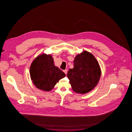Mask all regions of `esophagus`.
Segmentation results:
<instances>
[{
	"mask_svg": "<svg viewBox=\"0 0 132 132\" xmlns=\"http://www.w3.org/2000/svg\"><path fill=\"white\" fill-rule=\"evenodd\" d=\"M67 71H68V70H67V69H66V70H64V71H63V72L65 73V74L66 75L67 74Z\"/></svg>",
	"mask_w": 132,
	"mask_h": 132,
	"instance_id": "esophagus-1",
	"label": "esophagus"
}]
</instances>
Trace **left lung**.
Here are the masks:
<instances>
[{"mask_svg": "<svg viewBox=\"0 0 132 132\" xmlns=\"http://www.w3.org/2000/svg\"><path fill=\"white\" fill-rule=\"evenodd\" d=\"M74 64V68L69 69L67 75L73 90L78 94L88 93L99 82V64L94 56L86 51L76 56Z\"/></svg>", "mask_w": 132, "mask_h": 132, "instance_id": "1", "label": "left lung"}]
</instances>
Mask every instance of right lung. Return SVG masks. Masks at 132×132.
<instances>
[{
  "label": "right lung",
  "mask_w": 132,
  "mask_h": 132,
  "mask_svg": "<svg viewBox=\"0 0 132 132\" xmlns=\"http://www.w3.org/2000/svg\"><path fill=\"white\" fill-rule=\"evenodd\" d=\"M53 58L50 55L43 54L37 57L32 62L30 76L34 85L46 92L50 91L65 74L54 66Z\"/></svg>",
  "instance_id": "add662e5"
}]
</instances>
